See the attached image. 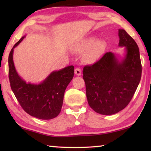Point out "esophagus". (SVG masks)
Here are the masks:
<instances>
[{"instance_id":"obj_1","label":"esophagus","mask_w":151,"mask_h":151,"mask_svg":"<svg viewBox=\"0 0 151 151\" xmlns=\"http://www.w3.org/2000/svg\"><path fill=\"white\" fill-rule=\"evenodd\" d=\"M75 73L76 76H81V70L79 68H76L75 70Z\"/></svg>"}]
</instances>
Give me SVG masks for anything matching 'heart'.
Returning a JSON list of instances; mask_svg holds the SVG:
<instances>
[{"instance_id":"heart-1","label":"heart","mask_w":151,"mask_h":151,"mask_svg":"<svg viewBox=\"0 0 151 151\" xmlns=\"http://www.w3.org/2000/svg\"><path fill=\"white\" fill-rule=\"evenodd\" d=\"M106 43L103 40H97L95 37H89L76 42L73 50L77 53H83L84 59L86 63H93L101 57L104 49Z\"/></svg>"}]
</instances>
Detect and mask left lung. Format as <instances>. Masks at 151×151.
<instances>
[{"mask_svg": "<svg viewBox=\"0 0 151 151\" xmlns=\"http://www.w3.org/2000/svg\"><path fill=\"white\" fill-rule=\"evenodd\" d=\"M119 47H124L122 57L105 53L100 60L83 68L86 98L97 113L111 115L122 111L133 96L141 78L139 49L134 39L124 29H119Z\"/></svg>", "mask_w": 151, "mask_h": 151, "instance_id": "left-lung-1", "label": "left lung"}]
</instances>
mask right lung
Listing matches in <instances>:
<instances>
[{
	"instance_id": "obj_1",
	"label": "right lung",
	"mask_w": 151,
	"mask_h": 151,
	"mask_svg": "<svg viewBox=\"0 0 151 151\" xmlns=\"http://www.w3.org/2000/svg\"><path fill=\"white\" fill-rule=\"evenodd\" d=\"M25 37L14 45L9 56L11 89L22 108L30 116L42 120L54 119L61 111L65 91L74 76V66L70 65L52 71L39 84L27 83L18 74L13 61L14 48Z\"/></svg>"
}]
</instances>
